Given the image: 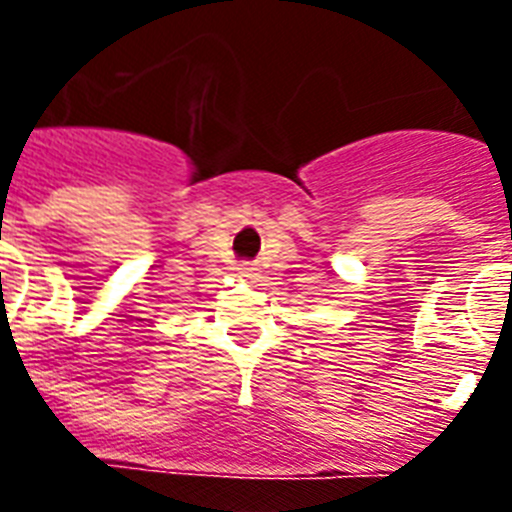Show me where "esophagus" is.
<instances>
[{
    "label": "esophagus",
    "mask_w": 512,
    "mask_h": 512,
    "mask_svg": "<svg viewBox=\"0 0 512 512\" xmlns=\"http://www.w3.org/2000/svg\"><path fill=\"white\" fill-rule=\"evenodd\" d=\"M253 271H256V269H253V266H243L241 274H243V277H253Z\"/></svg>",
    "instance_id": "34e87169"
}]
</instances>
